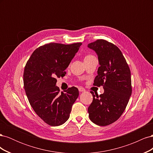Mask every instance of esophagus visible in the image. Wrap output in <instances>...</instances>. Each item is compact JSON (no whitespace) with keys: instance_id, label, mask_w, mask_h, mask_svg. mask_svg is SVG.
Returning a JSON list of instances; mask_svg holds the SVG:
<instances>
[{"instance_id":"1","label":"esophagus","mask_w":153,"mask_h":153,"mask_svg":"<svg viewBox=\"0 0 153 153\" xmlns=\"http://www.w3.org/2000/svg\"><path fill=\"white\" fill-rule=\"evenodd\" d=\"M78 91H79L80 92H84V91H85V89H84V87H78Z\"/></svg>"}]
</instances>
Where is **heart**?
<instances>
[{
    "label": "heart",
    "instance_id": "b5f03b06",
    "mask_svg": "<svg viewBox=\"0 0 153 153\" xmlns=\"http://www.w3.org/2000/svg\"><path fill=\"white\" fill-rule=\"evenodd\" d=\"M92 57H94L93 55H91V54H88L87 55H85V56L84 57V61H85V60H88V59H90Z\"/></svg>",
    "mask_w": 153,
    "mask_h": 153
}]
</instances>
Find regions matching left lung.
<instances>
[{
  "instance_id": "obj_1",
  "label": "left lung",
  "mask_w": 153,
  "mask_h": 153,
  "mask_svg": "<svg viewBox=\"0 0 153 153\" xmlns=\"http://www.w3.org/2000/svg\"><path fill=\"white\" fill-rule=\"evenodd\" d=\"M98 55L100 66L93 85L103 86V94H94L88 108L91 121L105 126L116 121L121 116L131 95L130 69L119 48L104 39L88 45Z\"/></svg>"
}]
</instances>
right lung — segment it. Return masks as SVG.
Wrapping results in <instances>:
<instances>
[{"mask_svg":"<svg viewBox=\"0 0 153 153\" xmlns=\"http://www.w3.org/2000/svg\"><path fill=\"white\" fill-rule=\"evenodd\" d=\"M82 43H50L36 49L27 62L24 85L30 105L44 122L60 126L69 117L73 104L79 95L75 87L60 92L56 78L65 76V69Z\"/></svg>","mask_w":153,"mask_h":153,"instance_id":"1","label":"right lung"}]
</instances>
